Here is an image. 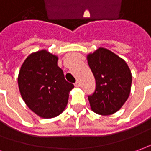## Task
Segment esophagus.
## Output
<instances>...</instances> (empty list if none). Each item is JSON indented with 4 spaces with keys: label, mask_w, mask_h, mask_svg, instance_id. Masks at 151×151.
<instances>
[{
    "label": "esophagus",
    "mask_w": 151,
    "mask_h": 151,
    "mask_svg": "<svg viewBox=\"0 0 151 151\" xmlns=\"http://www.w3.org/2000/svg\"><path fill=\"white\" fill-rule=\"evenodd\" d=\"M74 86H75L76 88H78V87H80L79 81H76V83H74Z\"/></svg>",
    "instance_id": "obj_1"
}]
</instances>
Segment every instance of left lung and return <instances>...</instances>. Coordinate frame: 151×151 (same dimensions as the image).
Here are the masks:
<instances>
[{
	"instance_id": "obj_1",
	"label": "left lung",
	"mask_w": 151,
	"mask_h": 151,
	"mask_svg": "<svg viewBox=\"0 0 151 151\" xmlns=\"http://www.w3.org/2000/svg\"><path fill=\"white\" fill-rule=\"evenodd\" d=\"M87 59L96 80L95 92L88 96L90 106L97 114H113L130 95L131 70L124 59L104 48L89 54Z\"/></svg>"
}]
</instances>
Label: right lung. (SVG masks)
<instances>
[{
  "instance_id": "right-lung-1",
  "label": "right lung",
  "mask_w": 151,
  "mask_h": 151,
  "mask_svg": "<svg viewBox=\"0 0 151 151\" xmlns=\"http://www.w3.org/2000/svg\"><path fill=\"white\" fill-rule=\"evenodd\" d=\"M58 58L42 50L29 54L19 70L20 95L29 108L42 118L61 114L68 104L69 92L74 88L64 78Z\"/></svg>"
}]
</instances>
